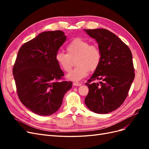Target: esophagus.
I'll return each mask as SVG.
<instances>
[{
	"label": "esophagus",
	"instance_id": "obj_1",
	"mask_svg": "<svg viewBox=\"0 0 149 149\" xmlns=\"http://www.w3.org/2000/svg\"><path fill=\"white\" fill-rule=\"evenodd\" d=\"M73 84L74 86H80L81 85V83H77V82H74L73 83Z\"/></svg>",
	"mask_w": 149,
	"mask_h": 149
}]
</instances>
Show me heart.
<instances>
[{
  "label": "heart",
  "mask_w": 149,
  "mask_h": 149,
  "mask_svg": "<svg viewBox=\"0 0 149 149\" xmlns=\"http://www.w3.org/2000/svg\"><path fill=\"white\" fill-rule=\"evenodd\" d=\"M66 53L58 52L55 60L61 68L66 73L72 69L73 61L75 60L77 66L68 74L70 80L79 81L88 74L89 71H95L101 60V52L96 45L90 44L84 39L76 38L67 45Z\"/></svg>",
  "instance_id": "obj_1"
}]
</instances>
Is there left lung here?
<instances>
[{
	"label": "left lung",
	"mask_w": 149,
	"mask_h": 149,
	"mask_svg": "<svg viewBox=\"0 0 149 149\" xmlns=\"http://www.w3.org/2000/svg\"><path fill=\"white\" fill-rule=\"evenodd\" d=\"M85 31L98 43L101 60L86 83L89 93L84 102L95 113L107 114L119 107L127 96L135 77L132 53L127 45L109 30ZM96 79L101 82H92Z\"/></svg>",
	"instance_id": "1"
}]
</instances>
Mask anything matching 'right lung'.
<instances>
[{
  "label": "right lung",
  "mask_w": 149,
  "mask_h": 149,
  "mask_svg": "<svg viewBox=\"0 0 149 149\" xmlns=\"http://www.w3.org/2000/svg\"><path fill=\"white\" fill-rule=\"evenodd\" d=\"M66 38L60 30L44 31L25 43L18 52L13 66L17 95L37 114L55 113L72 86V82L60 81L64 73L55 60Z\"/></svg>",
  "instance_id": "1"
}]
</instances>
